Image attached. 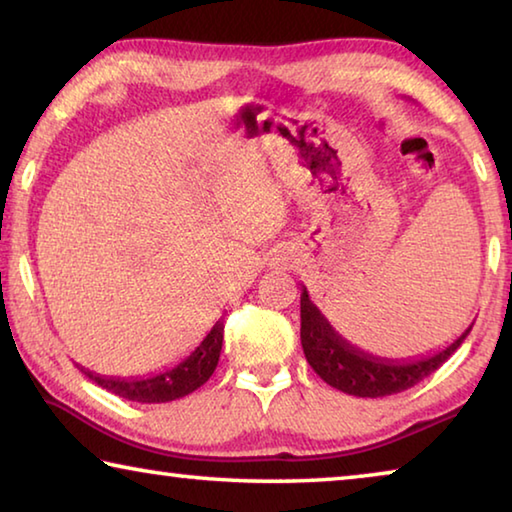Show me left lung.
<instances>
[{
	"label": "left lung",
	"mask_w": 512,
	"mask_h": 512,
	"mask_svg": "<svg viewBox=\"0 0 512 512\" xmlns=\"http://www.w3.org/2000/svg\"><path fill=\"white\" fill-rule=\"evenodd\" d=\"M472 325H467L454 343L433 354L413 359H384L345 341L311 302L307 289L302 287L300 293V341L309 366L329 386L357 397H386L420 384L461 348Z\"/></svg>",
	"instance_id": "1"
}]
</instances>
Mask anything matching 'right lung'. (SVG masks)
<instances>
[{
    "instance_id": "right-lung-1",
    "label": "right lung",
    "mask_w": 512,
    "mask_h": 512,
    "mask_svg": "<svg viewBox=\"0 0 512 512\" xmlns=\"http://www.w3.org/2000/svg\"><path fill=\"white\" fill-rule=\"evenodd\" d=\"M223 318L216 320L205 339L196 345L194 352H189L180 363L173 368H167L155 375L146 377H106L99 372H92L88 368L79 366L85 377L92 379L94 384H99L106 391L115 393L124 400L140 402V404H162L180 400L189 393H194L196 388H201L207 379L212 377V372L219 363L221 357V345H223Z\"/></svg>"
}]
</instances>
